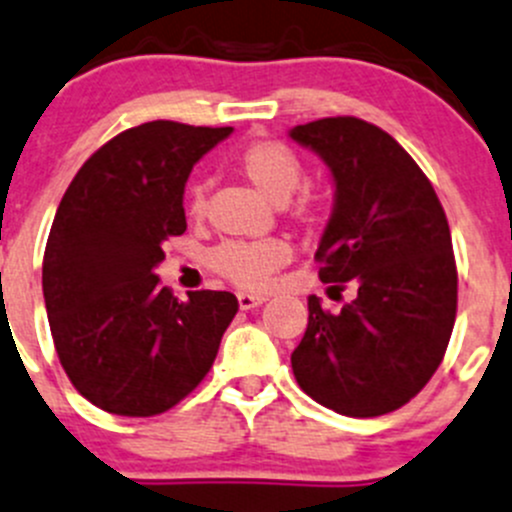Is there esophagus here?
I'll return each instance as SVG.
<instances>
[{"label":"esophagus","mask_w":512,"mask_h":512,"mask_svg":"<svg viewBox=\"0 0 512 512\" xmlns=\"http://www.w3.org/2000/svg\"><path fill=\"white\" fill-rule=\"evenodd\" d=\"M266 301V296H256V294H246V291H241L238 294V306H241L243 311L248 309H256V306H261Z\"/></svg>","instance_id":"obj_1"}]
</instances>
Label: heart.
Here are the masks:
<instances>
[{"label": "heart", "instance_id": "1", "mask_svg": "<svg viewBox=\"0 0 512 512\" xmlns=\"http://www.w3.org/2000/svg\"><path fill=\"white\" fill-rule=\"evenodd\" d=\"M233 168L246 178L261 196L274 203H286L304 178V163L281 140L259 138L243 145L233 158ZM186 211L193 221L206 216V186L193 183L186 193ZM296 223L314 228L329 216V198L314 188H304L291 206ZM289 261V246L279 238L261 241H223L208 253V266L221 279L241 289H261L281 266Z\"/></svg>", "mask_w": 512, "mask_h": 512}]
</instances>
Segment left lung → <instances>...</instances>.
<instances>
[{"label":"left lung","mask_w":512,"mask_h":512,"mask_svg":"<svg viewBox=\"0 0 512 512\" xmlns=\"http://www.w3.org/2000/svg\"><path fill=\"white\" fill-rule=\"evenodd\" d=\"M291 138L332 168L337 203L314 261L329 291L357 286L339 314L309 296L291 354L299 387L347 417H379L422 392L457 314V264L445 208L397 140L352 115L296 125Z\"/></svg>","instance_id":"obj_1"}]
</instances>
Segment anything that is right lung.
<instances>
[{"label": "right lung", "mask_w": 512, "mask_h": 512, "mask_svg": "<svg viewBox=\"0 0 512 512\" xmlns=\"http://www.w3.org/2000/svg\"><path fill=\"white\" fill-rule=\"evenodd\" d=\"M231 128L153 120L85 160L62 196L42 261L50 332L72 387L110 415L153 417L213 367L238 311L228 291L178 301L155 266L186 233L183 188Z\"/></svg>", "instance_id": "right-lung-1"}]
</instances>
